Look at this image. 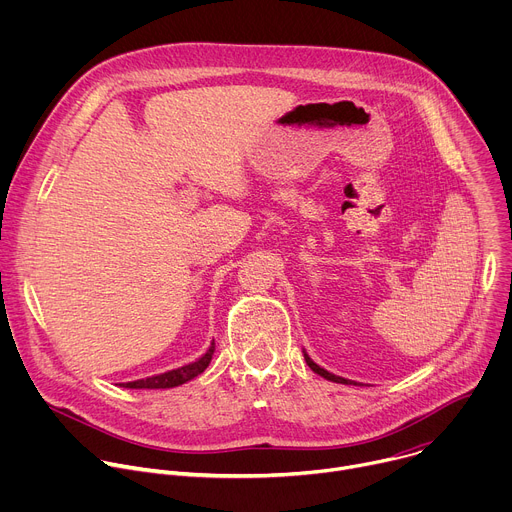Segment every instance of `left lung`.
I'll list each match as a JSON object with an SVG mask.
<instances>
[{
	"label": "left lung",
	"mask_w": 512,
	"mask_h": 512,
	"mask_svg": "<svg viewBox=\"0 0 512 512\" xmlns=\"http://www.w3.org/2000/svg\"><path fill=\"white\" fill-rule=\"evenodd\" d=\"M304 358H306V362H308V367L314 371V373H318L320 377H324V379H328V381H334V383H342V385H356V383H352V381H348V379H342V377H336V375H332V373H328V371H324V369H320L318 364L304 352Z\"/></svg>",
	"instance_id": "left-lung-1"
}]
</instances>
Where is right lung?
<instances>
[{
    "label": "right lung",
    "mask_w": 512,
    "mask_h": 512,
    "mask_svg": "<svg viewBox=\"0 0 512 512\" xmlns=\"http://www.w3.org/2000/svg\"><path fill=\"white\" fill-rule=\"evenodd\" d=\"M212 354H214V342L210 344V348L206 350L204 356H200L196 362L186 364V367L168 371L164 375L139 379V381H133V383H123V387H127V389H170V387L184 385L186 381H190V379L198 377L200 373H204V369L208 367L210 360H212Z\"/></svg>",
    "instance_id": "1"
}]
</instances>
